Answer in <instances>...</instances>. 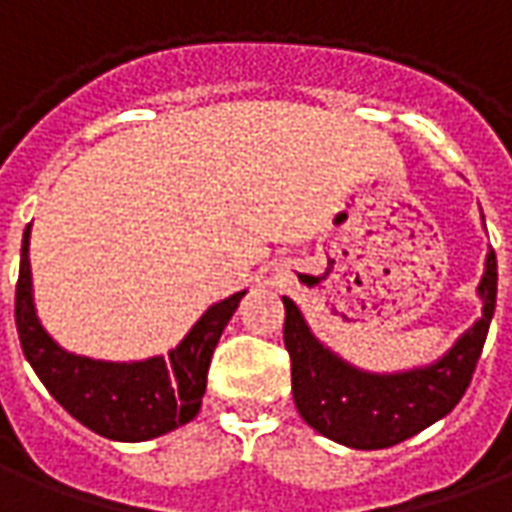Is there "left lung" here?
Instances as JSON below:
<instances>
[{
	"instance_id": "left-lung-1",
	"label": "left lung",
	"mask_w": 512,
	"mask_h": 512,
	"mask_svg": "<svg viewBox=\"0 0 512 512\" xmlns=\"http://www.w3.org/2000/svg\"><path fill=\"white\" fill-rule=\"evenodd\" d=\"M477 293L483 315L433 365L406 373H367L348 365L310 332L301 310L285 304V348L301 419L354 450H384L447 417L472 381L496 307V255L488 249Z\"/></svg>"
}]
</instances>
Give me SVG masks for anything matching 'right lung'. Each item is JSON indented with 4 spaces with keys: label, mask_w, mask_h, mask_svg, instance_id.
<instances>
[{
    "label": "right lung",
    "mask_w": 512,
    "mask_h": 512,
    "mask_svg": "<svg viewBox=\"0 0 512 512\" xmlns=\"http://www.w3.org/2000/svg\"><path fill=\"white\" fill-rule=\"evenodd\" d=\"M29 230L32 224H27L21 241L16 329L24 356L49 395L84 428L115 441L156 439L197 417L213 348L246 290L208 307L167 359L104 362L71 354L54 343L38 321L29 271Z\"/></svg>",
    "instance_id": "right-lung-1"
}]
</instances>
